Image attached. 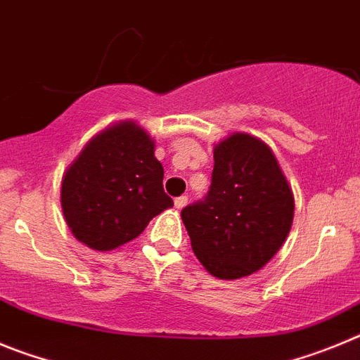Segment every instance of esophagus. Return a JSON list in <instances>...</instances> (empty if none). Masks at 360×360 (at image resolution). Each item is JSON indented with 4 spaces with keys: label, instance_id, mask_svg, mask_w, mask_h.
<instances>
[{
    "label": "esophagus",
    "instance_id": "34e87169",
    "mask_svg": "<svg viewBox=\"0 0 360 360\" xmlns=\"http://www.w3.org/2000/svg\"><path fill=\"white\" fill-rule=\"evenodd\" d=\"M174 202H176V208L177 210L184 208V206H186V204H188V197L186 195H181V197H177V199L174 200Z\"/></svg>",
    "mask_w": 360,
    "mask_h": 360
}]
</instances>
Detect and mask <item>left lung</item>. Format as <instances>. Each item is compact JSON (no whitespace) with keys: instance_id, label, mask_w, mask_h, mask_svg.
Masks as SVG:
<instances>
[{"instance_id":"obj_1","label":"left lung","mask_w":360,"mask_h":360,"mask_svg":"<svg viewBox=\"0 0 360 360\" xmlns=\"http://www.w3.org/2000/svg\"><path fill=\"white\" fill-rule=\"evenodd\" d=\"M208 197L181 212L197 260L220 280H238L280 251L294 219V193L260 138L233 132L213 148Z\"/></svg>"}]
</instances>
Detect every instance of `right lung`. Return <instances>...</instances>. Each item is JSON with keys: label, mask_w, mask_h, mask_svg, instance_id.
Instances as JSON below:
<instances>
[{"label": "right lung", "mask_w": 360, "mask_h": 360, "mask_svg": "<svg viewBox=\"0 0 360 360\" xmlns=\"http://www.w3.org/2000/svg\"><path fill=\"white\" fill-rule=\"evenodd\" d=\"M154 148L156 141L132 120L102 129L84 145L60 183L64 219L77 240L112 251L172 208Z\"/></svg>", "instance_id": "1"}]
</instances>
